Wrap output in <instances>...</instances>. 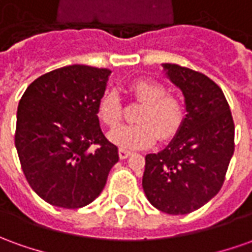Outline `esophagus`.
I'll return each mask as SVG.
<instances>
[{
	"instance_id": "obj_1",
	"label": "esophagus",
	"mask_w": 252,
	"mask_h": 252,
	"mask_svg": "<svg viewBox=\"0 0 252 252\" xmlns=\"http://www.w3.org/2000/svg\"><path fill=\"white\" fill-rule=\"evenodd\" d=\"M130 155H131L130 151H127V149L125 148H119V158H121V159H126V158H129Z\"/></svg>"
}]
</instances>
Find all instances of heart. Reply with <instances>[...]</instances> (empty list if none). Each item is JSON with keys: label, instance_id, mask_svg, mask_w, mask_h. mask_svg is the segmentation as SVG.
<instances>
[{"label": "heart", "instance_id": "b5f03b06", "mask_svg": "<svg viewBox=\"0 0 252 252\" xmlns=\"http://www.w3.org/2000/svg\"><path fill=\"white\" fill-rule=\"evenodd\" d=\"M166 86L149 78H140L129 85L131 98L143 107L137 111V123L114 130L109 140L122 148H145L155 143L158 137L167 140L181 127L185 118V105L176 94L166 93ZM97 115L100 121L115 129L121 123L123 108L115 92L104 93L98 100Z\"/></svg>", "mask_w": 252, "mask_h": 252}]
</instances>
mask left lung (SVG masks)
Instances as JSON below:
<instances>
[{
	"label": "left lung",
	"mask_w": 252,
	"mask_h": 252,
	"mask_svg": "<svg viewBox=\"0 0 252 252\" xmlns=\"http://www.w3.org/2000/svg\"><path fill=\"white\" fill-rule=\"evenodd\" d=\"M163 67L184 93L187 115L166 148L145 156L143 188L154 207L182 216L222 188L235 151V123L221 88L209 76L177 64Z\"/></svg>",
	"instance_id": "8db88e82"
}]
</instances>
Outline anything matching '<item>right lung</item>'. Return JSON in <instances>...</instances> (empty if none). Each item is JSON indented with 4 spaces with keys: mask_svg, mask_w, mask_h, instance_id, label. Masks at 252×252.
<instances>
[{
    "mask_svg": "<svg viewBox=\"0 0 252 252\" xmlns=\"http://www.w3.org/2000/svg\"><path fill=\"white\" fill-rule=\"evenodd\" d=\"M109 74L79 64L62 67L36 78L19 101L15 145L20 164L34 192L52 206H88L119 160L97 116Z\"/></svg>",
    "mask_w": 252,
    "mask_h": 252,
    "instance_id": "obj_1",
    "label": "right lung"
}]
</instances>
